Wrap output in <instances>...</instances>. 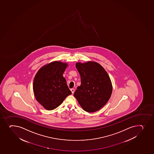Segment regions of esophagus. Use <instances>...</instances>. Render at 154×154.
Returning a JSON list of instances; mask_svg holds the SVG:
<instances>
[{
	"instance_id": "esophagus-1",
	"label": "esophagus",
	"mask_w": 154,
	"mask_h": 154,
	"mask_svg": "<svg viewBox=\"0 0 154 154\" xmlns=\"http://www.w3.org/2000/svg\"><path fill=\"white\" fill-rule=\"evenodd\" d=\"M71 91L72 93L73 94L74 93L75 89L74 88H72L71 89Z\"/></svg>"
}]
</instances>
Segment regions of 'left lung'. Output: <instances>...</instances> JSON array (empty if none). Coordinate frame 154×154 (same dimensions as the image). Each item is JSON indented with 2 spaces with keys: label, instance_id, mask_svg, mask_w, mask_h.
I'll list each match as a JSON object with an SVG mask.
<instances>
[{
  "label": "left lung",
  "instance_id": "left-lung-1",
  "mask_svg": "<svg viewBox=\"0 0 154 154\" xmlns=\"http://www.w3.org/2000/svg\"><path fill=\"white\" fill-rule=\"evenodd\" d=\"M81 77V85L74 96L84 111L93 113L104 106L111 97L112 84L109 76L97 62L76 63Z\"/></svg>",
  "mask_w": 154,
  "mask_h": 154
}]
</instances>
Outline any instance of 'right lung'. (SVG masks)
<instances>
[{"label":"right lung","instance_id":"right-lung-1","mask_svg":"<svg viewBox=\"0 0 154 154\" xmlns=\"http://www.w3.org/2000/svg\"><path fill=\"white\" fill-rule=\"evenodd\" d=\"M67 66L65 63L52 62L40 69L35 75L33 81L35 98L48 110L57 108L71 94L63 77Z\"/></svg>","mask_w":154,"mask_h":154}]
</instances>
